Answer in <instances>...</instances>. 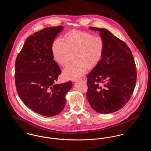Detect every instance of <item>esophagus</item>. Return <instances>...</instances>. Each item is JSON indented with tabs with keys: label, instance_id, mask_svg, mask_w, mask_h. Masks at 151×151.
<instances>
[{
	"label": "esophagus",
	"instance_id": "obj_1",
	"mask_svg": "<svg viewBox=\"0 0 151 151\" xmlns=\"http://www.w3.org/2000/svg\"><path fill=\"white\" fill-rule=\"evenodd\" d=\"M80 81H82V82H84V83H86V78H82V79H80V80H79Z\"/></svg>",
	"mask_w": 151,
	"mask_h": 151
}]
</instances>
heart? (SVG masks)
<instances>
[{
	"label": "heart",
	"instance_id": "obj_1",
	"mask_svg": "<svg viewBox=\"0 0 151 151\" xmlns=\"http://www.w3.org/2000/svg\"><path fill=\"white\" fill-rule=\"evenodd\" d=\"M65 42L57 38L51 47L54 59L62 66L69 63L71 53L77 51L75 60L78 62L68 65L63 70L65 79H79L84 75L88 68H93L100 62L104 51V42L100 36H94L86 32L72 30L65 36Z\"/></svg>",
	"mask_w": 151,
	"mask_h": 151
}]
</instances>
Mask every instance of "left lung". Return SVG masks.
Segmentation results:
<instances>
[{"label": "left lung", "instance_id": "1", "mask_svg": "<svg viewBox=\"0 0 151 151\" xmlns=\"http://www.w3.org/2000/svg\"><path fill=\"white\" fill-rule=\"evenodd\" d=\"M89 29L100 32L104 51L100 62L86 76L87 99L96 111L113 113L122 109L133 93L137 82L135 60L128 46L110 31Z\"/></svg>", "mask_w": 151, "mask_h": 151}]
</instances>
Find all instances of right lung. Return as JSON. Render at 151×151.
Listing matches in <instances>:
<instances>
[{"instance_id": "1", "label": "right lung", "mask_w": 151, "mask_h": 151, "mask_svg": "<svg viewBox=\"0 0 151 151\" xmlns=\"http://www.w3.org/2000/svg\"><path fill=\"white\" fill-rule=\"evenodd\" d=\"M63 26L48 27L25 41L15 62L17 92L25 105L46 116L59 114L65 108V94L72 82L55 84L61 70L53 60L51 47Z\"/></svg>"}]
</instances>
